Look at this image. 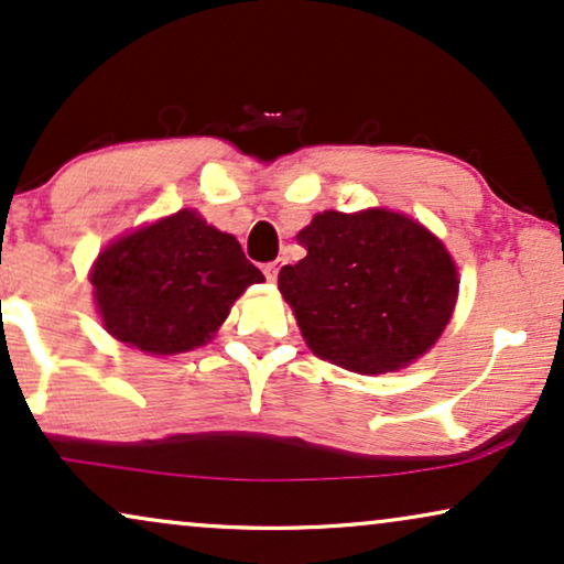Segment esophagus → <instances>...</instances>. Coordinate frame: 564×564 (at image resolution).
<instances>
[{
  "label": "esophagus",
  "instance_id": "1",
  "mask_svg": "<svg viewBox=\"0 0 564 564\" xmlns=\"http://www.w3.org/2000/svg\"><path fill=\"white\" fill-rule=\"evenodd\" d=\"M262 273H265L268 281H275V278H278V262H268V265H262Z\"/></svg>",
  "mask_w": 564,
  "mask_h": 564
}]
</instances>
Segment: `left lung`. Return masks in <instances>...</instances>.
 I'll list each match as a JSON object with an SVG mask.
<instances>
[{
	"instance_id": "1",
	"label": "left lung",
	"mask_w": 564,
	"mask_h": 564,
	"mask_svg": "<svg viewBox=\"0 0 564 564\" xmlns=\"http://www.w3.org/2000/svg\"><path fill=\"white\" fill-rule=\"evenodd\" d=\"M306 258L278 291L314 356L356 373L400 371L433 348L459 296V273L433 231L404 214L325 212L296 235Z\"/></svg>"
}]
</instances>
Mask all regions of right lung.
I'll list each match as a JSON object with an SVG mask.
<instances>
[{
	"mask_svg": "<svg viewBox=\"0 0 564 564\" xmlns=\"http://www.w3.org/2000/svg\"><path fill=\"white\" fill-rule=\"evenodd\" d=\"M260 281L237 239L191 208L118 237L89 273L105 329L152 356L206 345Z\"/></svg>",
	"mask_w": 564,
	"mask_h": 564,
	"instance_id": "add662e5",
	"label": "right lung"
}]
</instances>
